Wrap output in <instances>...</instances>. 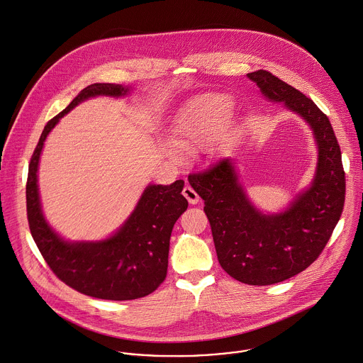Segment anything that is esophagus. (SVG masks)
Instances as JSON below:
<instances>
[{
	"label": "esophagus",
	"mask_w": 363,
	"mask_h": 363,
	"mask_svg": "<svg viewBox=\"0 0 363 363\" xmlns=\"http://www.w3.org/2000/svg\"><path fill=\"white\" fill-rule=\"evenodd\" d=\"M183 196L186 197V199L190 202V203H197L198 201H199V196L197 194V191L191 187V186H186L184 189H183Z\"/></svg>",
	"instance_id": "34e87169"
}]
</instances>
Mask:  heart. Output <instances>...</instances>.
<instances>
[{
  "mask_svg": "<svg viewBox=\"0 0 363 363\" xmlns=\"http://www.w3.org/2000/svg\"><path fill=\"white\" fill-rule=\"evenodd\" d=\"M231 109L233 101L225 94L209 93L190 101L174 121L173 145L186 152L196 151L225 128ZM165 150L169 157L179 160V152L173 147L166 145Z\"/></svg>",
  "mask_w": 363,
  "mask_h": 363,
  "instance_id": "obj_1",
  "label": "heart"
}]
</instances>
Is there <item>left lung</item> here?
Listing matches in <instances>:
<instances>
[{"label": "left lung", "mask_w": 363, "mask_h": 363, "mask_svg": "<svg viewBox=\"0 0 363 363\" xmlns=\"http://www.w3.org/2000/svg\"><path fill=\"white\" fill-rule=\"evenodd\" d=\"M247 76L266 99L284 102L312 128L319 148L312 186L284 212L264 215L248 201L229 158L190 173L189 182L203 199L223 270L241 283L269 286L296 276L319 258L342 213L345 172L329 118L312 99L264 69Z\"/></svg>", "instance_id": "left-lung-1"}]
</instances>
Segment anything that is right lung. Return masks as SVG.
Masks as SVG:
<instances>
[{"mask_svg": "<svg viewBox=\"0 0 363 363\" xmlns=\"http://www.w3.org/2000/svg\"><path fill=\"white\" fill-rule=\"evenodd\" d=\"M128 87L96 83L83 89L62 112L45 125L34 148L26 183L30 233L52 273L73 290L99 299L128 301L154 293L167 273L172 229L189 202L183 180L170 186L150 184L126 223L99 242H67L45 222L38 198L37 167L48 133L79 102L96 96H125Z\"/></svg>", "mask_w": 363, "mask_h": 363, "instance_id": "1", "label": "right lung"}]
</instances>
